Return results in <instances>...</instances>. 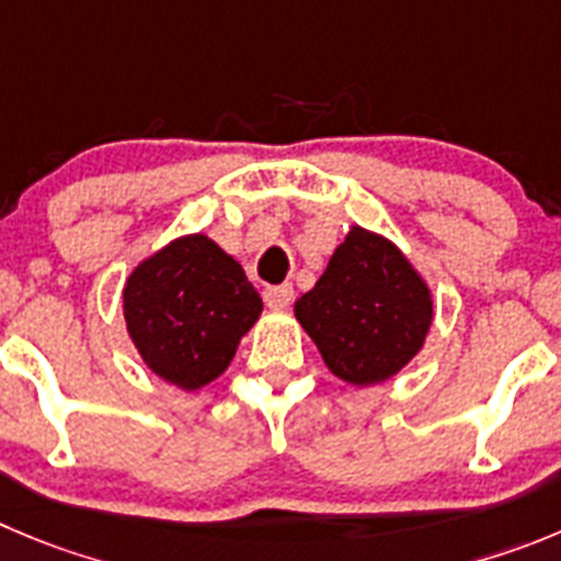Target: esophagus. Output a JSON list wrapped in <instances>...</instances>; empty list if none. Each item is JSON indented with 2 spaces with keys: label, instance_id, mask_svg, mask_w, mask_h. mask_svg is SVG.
Instances as JSON below:
<instances>
[{
  "label": "esophagus",
  "instance_id": "34e87169",
  "mask_svg": "<svg viewBox=\"0 0 561 561\" xmlns=\"http://www.w3.org/2000/svg\"><path fill=\"white\" fill-rule=\"evenodd\" d=\"M263 298H265V305H268L271 310H285V307L293 301V285H290V282H282V285L265 287Z\"/></svg>",
  "mask_w": 561,
  "mask_h": 561
}]
</instances>
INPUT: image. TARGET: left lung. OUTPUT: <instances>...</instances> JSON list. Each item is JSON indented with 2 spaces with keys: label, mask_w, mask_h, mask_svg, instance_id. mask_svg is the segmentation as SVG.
Instances as JSON below:
<instances>
[{
  "label": "left lung",
  "mask_w": 561,
  "mask_h": 561,
  "mask_svg": "<svg viewBox=\"0 0 561 561\" xmlns=\"http://www.w3.org/2000/svg\"><path fill=\"white\" fill-rule=\"evenodd\" d=\"M323 363L352 385L399 374L432 327V293L390 240L354 227L327 271L296 301Z\"/></svg>",
  "instance_id": "obj_1"
}]
</instances>
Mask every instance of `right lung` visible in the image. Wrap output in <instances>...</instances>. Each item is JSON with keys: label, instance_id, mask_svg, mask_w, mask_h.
Returning a JSON list of instances; mask_svg holds the SVG:
<instances>
[{"label": "right lung", "instance_id": "right-lung-1", "mask_svg": "<svg viewBox=\"0 0 561 561\" xmlns=\"http://www.w3.org/2000/svg\"><path fill=\"white\" fill-rule=\"evenodd\" d=\"M260 312L263 298L240 263L204 234L157 251L124 287L135 348L157 376L182 390L218 379Z\"/></svg>", "mask_w": 561, "mask_h": 561}]
</instances>
